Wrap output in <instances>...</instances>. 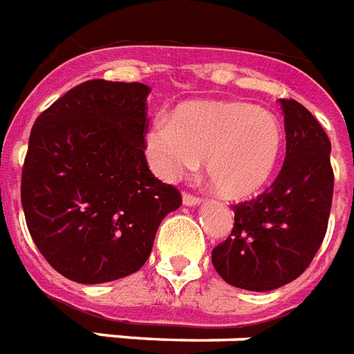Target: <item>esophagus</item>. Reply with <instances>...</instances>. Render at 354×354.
Masks as SVG:
<instances>
[{
    "instance_id": "34e87169",
    "label": "esophagus",
    "mask_w": 354,
    "mask_h": 354,
    "mask_svg": "<svg viewBox=\"0 0 354 354\" xmlns=\"http://www.w3.org/2000/svg\"><path fill=\"white\" fill-rule=\"evenodd\" d=\"M201 203H203V198L201 197H195V195H191V193H184L185 206H198Z\"/></svg>"
}]
</instances>
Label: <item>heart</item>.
<instances>
[{
  "label": "heart",
  "mask_w": 354,
  "mask_h": 354,
  "mask_svg": "<svg viewBox=\"0 0 354 354\" xmlns=\"http://www.w3.org/2000/svg\"><path fill=\"white\" fill-rule=\"evenodd\" d=\"M285 148L283 124L274 112L245 101L184 103L146 133V153L165 180L198 167L225 198L257 195L270 182Z\"/></svg>",
  "instance_id": "heart-1"
}]
</instances>
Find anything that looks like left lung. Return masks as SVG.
I'll list each match as a JSON object with an SVG mask.
<instances>
[{
  "label": "left lung",
  "mask_w": 354,
  "mask_h": 354,
  "mask_svg": "<svg viewBox=\"0 0 354 354\" xmlns=\"http://www.w3.org/2000/svg\"><path fill=\"white\" fill-rule=\"evenodd\" d=\"M285 114L283 167L257 198L232 204L230 236L212 250L229 285L274 290L302 274L323 243L330 216L334 172L330 140L306 106L279 99Z\"/></svg>",
  "instance_id": "obj_1"
}]
</instances>
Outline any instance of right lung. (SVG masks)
Masks as SVG:
<instances>
[{
  "label": "right lung",
  "mask_w": 354,
  "mask_h": 354,
  "mask_svg": "<svg viewBox=\"0 0 354 354\" xmlns=\"http://www.w3.org/2000/svg\"><path fill=\"white\" fill-rule=\"evenodd\" d=\"M148 93L140 82L88 80L31 127L22 169L24 216L54 270L106 283L142 268L182 195L146 163Z\"/></svg>",
  "instance_id": "obj_1"
}]
</instances>
